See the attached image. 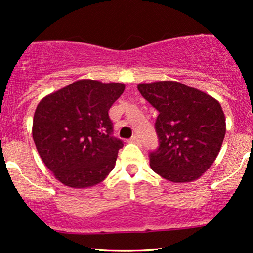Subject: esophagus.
Listing matches in <instances>:
<instances>
[{"instance_id":"obj_1","label":"esophagus","mask_w":253,"mask_h":253,"mask_svg":"<svg viewBox=\"0 0 253 253\" xmlns=\"http://www.w3.org/2000/svg\"><path fill=\"white\" fill-rule=\"evenodd\" d=\"M130 143H133V144H139V143H140V140H139L138 136L133 135L132 138H130Z\"/></svg>"}]
</instances>
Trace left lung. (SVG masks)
<instances>
[{"mask_svg": "<svg viewBox=\"0 0 253 253\" xmlns=\"http://www.w3.org/2000/svg\"><path fill=\"white\" fill-rule=\"evenodd\" d=\"M138 90L159 112V149L150 155L151 169L172 183L199 179L221 150L226 133L221 104L176 81L140 83Z\"/></svg>", "mask_w": 253, "mask_h": 253, "instance_id": "8db88e82", "label": "left lung"}]
</instances>
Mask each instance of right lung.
I'll return each instance as SVG.
<instances>
[{
    "label": "right lung",
    "instance_id": "add662e5",
    "mask_svg": "<svg viewBox=\"0 0 253 253\" xmlns=\"http://www.w3.org/2000/svg\"><path fill=\"white\" fill-rule=\"evenodd\" d=\"M124 90V83L80 80L38 103L34 144L43 164L64 185L94 187L114 169L124 144L110 135L108 110Z\"/></svg>",
    "mask_w": 253,
    "mask_h": 253
}]
</instances>
